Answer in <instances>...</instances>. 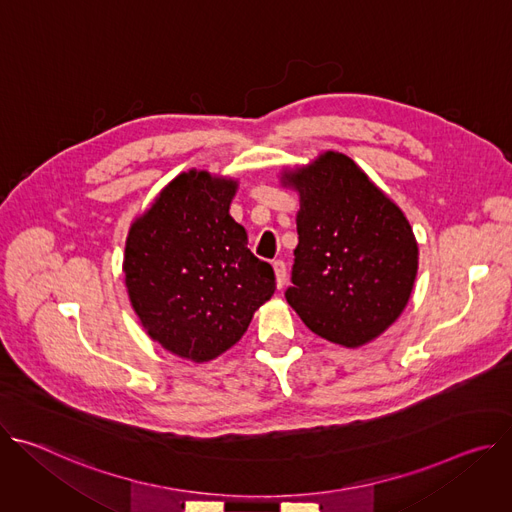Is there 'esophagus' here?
I'll list each match as a JSON object with an SVG mask.
<instances>
[{
    "instance_id": "1",
    "label": "esophagus",
    "mask_w": 512,
    "mask_h": 512,
    "mask_svg": "<svg viewBox=\"0 0 512 512\" xmlns=\"http://www.w3.org/2000/svg\"><path fill=\"white\" fill-rule=\"evenodd\" d=\"M273 271H275V283H277V289H281L285 285V279H287V267L281 259L273 261Z\"/></svg>"
}]
</instances>
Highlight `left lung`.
<instances>
[{
  "mask_svg": "<svg viewBox=\"0 0 512 512\" xmlns=\"http://www.w3.org/2000/svg\"><path fill=\"white\" fill-rule=\"evenodd\" d=\"M283 184L300 192L287 304L334 344L371 342L411 296L417 243L409 221L344 154L326 152Z\"/></svg>",
  "mask_w": 512,
  "mask_h": 512,
  "instance_id": "8db88e82",
  "label": "left lung"
}]
</instances>
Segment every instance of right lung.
<instances>
[{
	"label": "right lung",
	"mask_w": 512,
	"mask_h": 512,
	"mask_svg": "<svg viewBox=\"0 0 512 512\" xmlns=\"http://www.w3.org/2000/svg\"><path fill=\"white\" fill-rule=\"evenodd\" d=\"M235 190L208 172L180 174L125 243V285L143 328L194 362L237 344L275 291L273 267L251 253L229 214Z\"/></svg>",
	"instance_id": "obj_1"
}]
</instances>
